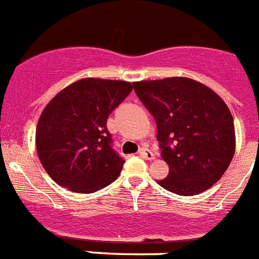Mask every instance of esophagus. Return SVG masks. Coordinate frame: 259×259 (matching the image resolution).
Segmentation results:
<instances>
[{"instance_id": "1", "label": "esophagus", "mask_w": 259, "mask_h": 259, "mask_svg": "<svg viewBox=\"0 0 259 259\" xmlns=\"http://www.w3.org/2000/svg\"><path fill=\"white\" fill-rule=\"evenodd\" d=\"M139 155H140L141 158H144V159H148V161L154 159V154H153V152H150L148 148H140V150H139Z\"/></svg>"}]
</instances>
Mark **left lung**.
Here are the masks:
<instances>
[{"label": "left lung", "mask_w": 259, "mask_h": 259, "mask_svg": "<svg viewBox=\"0 0 259 259\" xmlns=\"http://www.w3.org/2000/svg\"><path fill=\"white\" fill-rule=\"evenodd\" d=\"M134 87L155 119L161 155L170 167L158 184L180 196L212 187L235 154V127L227 105L188 77L139 81Z\"/></svg>", "instance_id": "8db88e82"}]
</instances>
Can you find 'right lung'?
<instances>
[{
  "label": "right lung",
  "mask_w": 259,
  "mask_h": 259,
  "mask_svg": "<svg viewBox=\"0 0 259 259\" xmlns=\"http://www.w3.org/2000/svg\"><path fill=\"white\" fill-rule=\"evenodd\" d=\"M132 88L127 81L87 77L47 105L36 128V149L57 184L93 193L118 178L125 161L113 149L106 123Z\"/></svg>",
  "instance_id": "add662e5"
}]
</instances>
